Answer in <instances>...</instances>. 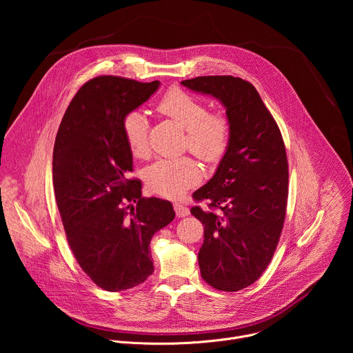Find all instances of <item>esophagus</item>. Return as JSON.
Listing matches in <instances>:
<instances>
[{
  "mask_svg": "<svg viewBox=\"0 0 353 353\" xmlns=\"http://www.w3.org/2000/svg\"><path fill=\"white\" fill-rule=\"evenodd\" d=\"M173 208H174L176 215H177L179 218H184V216H188V215H190V210H188L184 204H181V203H174V204H173Z\"/></svg>",
  "mask_w": 353,
  "mask_h": 353,
  "instance_id": "34e87169",
  "label": "esophagus"
}]
</instances>
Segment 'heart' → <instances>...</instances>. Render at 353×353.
<instances>
[{
    "mask_svg": "<svg viewBox=\"0 0 353 353\" xmlns=\"http://www.w3.org/2000/svg\"><path fill=\"white\" fill-rule=\"evenodd\" d=\"M157 110L185 130L183 146L207 163L222 159L230 141V121L219 112L210 113L208 106L183 89L173 88L165 93ZM123 135L137 158L149 154L148 120L139 110H132L123 119ZM146 187L162 196L176 198L198 183L201 172L198 165L187 157L177 159H159L145 170Z\"/></svg>",
    "mask_w": 353,
    "mask_h": 353,
    "instance_id": "heart-1",
    "label": "heart"
}]
</instances>
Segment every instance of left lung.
Returning <instances> with one entry per match:
<instances>
[{
  "mask_svg": "<svg viewBox=\"0 0 353 353\" xmlns=\"http://www.w3.org/2000/svg\"><path fill=\"white\" fill-rule=\"evenodd\" d=\"M181 85L221 100L230 121V141L214 177L192 198L204 225L201 276L218 290L254 283L276 250L288 204V158L282 134L257 89L232 75L196 77ZM219 209L216 214L213 210Z\"/></svg>",
  "mask_w": 353,
  "mask_h": 353,
  "instance_id": "8db88e82",
  "label": "left lung"
}]
</instances>
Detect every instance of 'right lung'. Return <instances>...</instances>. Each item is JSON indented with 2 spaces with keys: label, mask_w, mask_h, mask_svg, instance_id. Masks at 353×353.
I'll return each mask as SVG.
<instances>
[{
  "label": "right lung",
  "mask_w": 353,
  "mask_h": 353,
  "mask_svg": "<svg viewBox=\"0 0 353 353\" xmlns=\"http://www.w3.org/2000/svg\"><path fill=\"white\" fill-rule=\"evenodd\" d=\"M159 85L113 75L88 81L54 142L53 184L68 244L83 272L109 292L152 275L150 239L176 215L172 203L142 196L141 181L128 179L132 154L121 128Z\"/></svg>",
  "instance_id": "right-lung-1"
}]
</instances>
